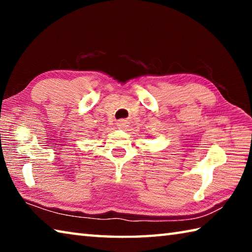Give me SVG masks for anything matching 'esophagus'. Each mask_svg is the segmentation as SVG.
<instances>
[{
    "instance_id": "1",
    "label": "esophagus",
    "mask_w": 252,
    "mask_h": 252,
    "mask_svg": "<svg viewBox=\"0 0 252 252\" xmlns=\"http://www.w3.org/2000/svg\"><path fill=\"white\" fill-rule=\"evenodd\" d=\"M117 126H119V129L125 130V129H126L127 126H129V122H127L126 120H120V121H118Z\"/></svg>"
}]
</instances>
